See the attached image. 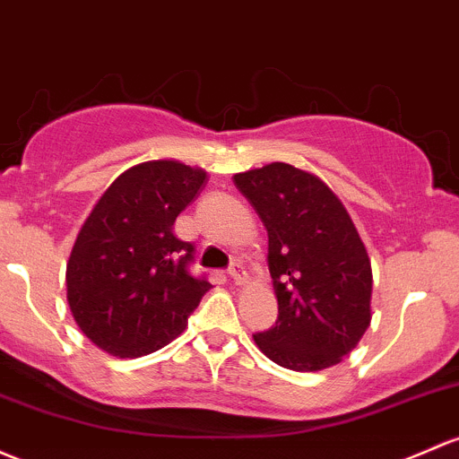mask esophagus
I'll list each match as a JSON object with an SVG mask.
<instances>
[{
    "mask_svg": "<svg viewBox=\"0 0 459 459\" xmlns=\"http://www.w3.org/2000/svg\"><path fill=\"white\" fill-rule=\"evenodd\" d=\"M229 274H230V279H233L235 286H244L246 283V268L239 262L233 264V266L229 268Z\"/></svg>",
    "mask_w": 459,
    "mask_h": 459,
    "instance_id": "obj_1",
    "label": "esophagus"
}]
</instances>
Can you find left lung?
I'll return each mask as SVG.
<instances>
[{
	"instance_id": "obj_1",
	"label": "left lung",
	"mask_w": 459,
	"mask_h": 459,
	"mask_svg": "<svg viewBox=\"0 0 459 459\" xmlns=\"http://www.w3.org/2000/svg\"><path fill=\"white\" fill-rule=\"evenodd\" d=\"M268 230L277 294L274 327L253 334L273 363L292 371L339 365L371 323V262L350 213L310 171L286 162L235 173Z\"/></svg>"
}]
</instances>
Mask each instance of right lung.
Instances as JSON below:
<instances>
[{
    "mask_svg": "<svg viewBox=\"0 0 459 459\" xmlns=\"http://www.w3.org/2000/svg\"><path fill=\"white\" fill-rule=\"evenodd\" d=\"M204 180V169L171 158L141 162L85 217L67 257V306L105 354L141 359L169 345L211 288L189 274L193 244L173 235Z\"/></svg>",
    "mask_w": 459,
    "mask_h": 459,
    "instance_id": "obj_1",
    "label": "right lung"
}]
</instances>
